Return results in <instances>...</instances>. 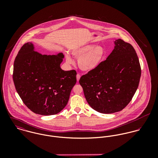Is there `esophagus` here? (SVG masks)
Returning <instances> with one entry per match:
<instances>
[{
  "instance_id": "obj_1",
  "label": "esophagus",
  "mask_w": 158,
  "mask_h": 158,
  "mask_svg": "<svg viewBox=\"0 0 158 158\" xmlns=\"http://www.w3.org/2000/svg\"><path fill=\"white\" fill-rule=\"evenodd\" d=\"M77 82H78L79 81V80H80V75L79 74V73H78L77 75Z\"/></svg>"
}]
</instances>
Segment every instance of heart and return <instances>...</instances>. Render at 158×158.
Here are the masks:
<instances>
[{
    "label": "heart",
    "mask_w": 158,
    "mask_h": 158,
    "mask_svg": "<svg viewBox=\"0 0 158 158\" xmlns=\"http://www.w3.org/2000/svg\"><path fill=\"white\" fill-rule=\"evenodd\" d=\"M71 53L78 59L79 68L84 71H90L97 68L106 56L104 47L93 44L75 47L72 50ZM66 59L68 64L73 63V60L69 54L66 55Z\"/></svg>",
    "instance_id": "heart-1"
}]
</instances>
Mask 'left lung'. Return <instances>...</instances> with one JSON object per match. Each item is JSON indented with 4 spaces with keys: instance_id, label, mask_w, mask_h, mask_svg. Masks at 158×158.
I'll list each match as a JSON object with an SVG mask.
<instances>
[{
    "instance_id": "8db88e82",
    "label": "left lung",
    "mask_w": 158,
    "mask_h": 158,
    "mask_svg": "<svg viewBox=\"0 0 158 158\" xmlns=\"http://www.w3.org/2000/svg\"><path fill=\"white\" fill-rule=\"evenodd\" d=\"M106 60L81 76L79 83L90 107L111 114L125 108L137 90L141 69L135 48L118 39Z\"/></svg>"
}]
</instances>
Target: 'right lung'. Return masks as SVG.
<instances>
[{
    "instance_id": "right-lung-1",
    "label": "right lung",
    "mask_w": 158,
    "mask_h": 158,
    "mask_svg": "<svg viewBox=\"0 0 158 158\" xmlns=\"http://www.w3.org/2000/svg\"><path fill=\"white\" fill-rule=\"evenodd\" d=\"M34 48L31 43H27L19 51L14 62V84L23 103L32 112L55 115L68 104L77 82V72L61 69L63 53L42 55Z\"/></svg>"
}]
</instances>
